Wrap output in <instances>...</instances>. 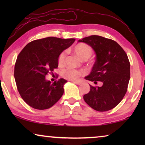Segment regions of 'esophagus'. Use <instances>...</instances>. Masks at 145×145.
<instances>
[{
	"mask_svg": "<svg viewBox=\"0 0 145 145\" xmlns=\"http://www.w3.org/2000/svg\"><path fill=\"white\" fill-rule=\"evenodd\" d=\"M72 82L75 83V84H77V85H80V84H81V83H82L80 81H77V80H72Z\"/></svg>",
	"mask_w": 145,
	"mask_h": 145,
	"instance_id": "34e87169",
	"label": "esophagus"
}]
</instances>
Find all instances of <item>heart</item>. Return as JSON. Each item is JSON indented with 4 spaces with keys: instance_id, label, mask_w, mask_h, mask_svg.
I'll list each match as a JSON object with an SVG mask.
<instances>
[{
    "instance_id": "b5f03b06",
    "label": "heart",
    "mask_w": 145,
    "mask_h": 145,
    "mask_svg": "<svg viewBox=\"0 0 145 145\" xmlns=\"http://www.w3.org/2000/svg\"><path fill=\"white\" fill-rule=\"evenodd\" d=\"M73 52L80 59L86 60L91 56L93 49L90 46L84 43H79L73 47ZM65 52H62L58 56L57 63L59 65H63L65 63ZM81 72L73 69H66L63 71L62 75L64 78L69 80H77L81 75Z\"/></svg>"
}]
</instances>
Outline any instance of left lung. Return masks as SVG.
Returning a JSON list of instances; mask_svg holds the SVG:
<instances>
[{"mask_svg": "<svg viewBox=\"0 0 145 145\" xmlns=\"http://www.w3.org/2000/svg\"><path fill=\"white\" fill-rule=\"evenodd\" d=\"M91 46L96 53V61L86 80L102 82L100 87L90 85L84 95L86 103L97 111L113 109L125 95L130 80V62L125 50L116 41L92 35L79 40Z\"/></svg>", "mask_w": 145, "mask_h": 145, "instance_id": "8db88e82", "label": "left lung"}]
</instances>
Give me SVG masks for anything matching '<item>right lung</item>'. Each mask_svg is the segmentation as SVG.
I'll return each mask as SVG.
<instances>
[{"instance_id":"add662e5","label":"right lung","mask_w":145,"mask_h":145,"mask_svg":"<svg viewBox=\"0 0 145 145\" xmlns=\"http://www.w3.org/2000/svg\"><path fill=\"white\" fill-rule=\"evenodd\" d=\"M75 41L73 38H42L29 43L20 52L14 76L22 99L29 106L47 109L62 97L67 80L60 78L52 84L45 76L53 74L54 70L58 67L59 55Z\"/></svg>"}]
</instances>
